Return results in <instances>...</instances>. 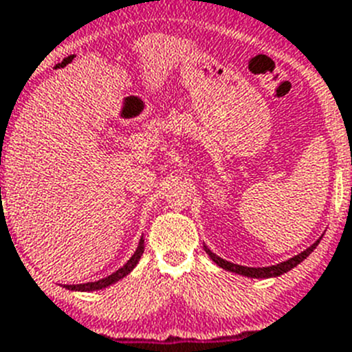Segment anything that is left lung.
Segmentation results:
<instances>
[{"label":"left lung","mask_w":352,"mask_h":352,"mask_svg":"<svg viewBox=\"0 0 352 352\" xmlns=\"http://www.w3.org/2000/svg\"><path fill=\"white\" fill-rule=\"evenodd\" d=\"M319 241L321 239H317L316 243L310 245L307 250H303L301 254H298V256L291 257V259L284 261V263L280 264H273V266H266V268H248V266H239V264H234V263H229V261L222 259V257H219L217 254H213V252L210 250V248L204 245V250H206L208 256L211 257V261L213 263H217L220 266V268L227 270V272H232V273H238V275H243V276H250V278H272V276H280L284 275V273H287L289 270H292L294 266H298V264L301 263L303 259H307V257L310 256L314 252V248L319 245Z\"/></svg>","instance_id":"8db88e82"}]
</instances>
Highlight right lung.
Masks as SVG:
<instances>
[{"mask_svg": "<svg viewBox=\"0 0 352 352\" xmlns=\"http://www.w3.org/2000/svg\"><path fill=\"white\" fill-rule=\"evenodd\" d=\"M142 252H144V239L141 238V241H139V247L138 250L133 252V256L130 257L129 261H126V264L123 266V268H120L118 272H114L113 275L105 276V278H100V280L96 282H88V284H76V285H65L67 289H70V291H98V289H104V287H109V285H113L114 282L121 280L123 276L129 275L130 272H132L135 266H138L139 259H141Z\"/></svg>", "mask_w": 352, "mask_h": 352, "instance_id": "add662e5", "label": "right lung"}]
</instances>
